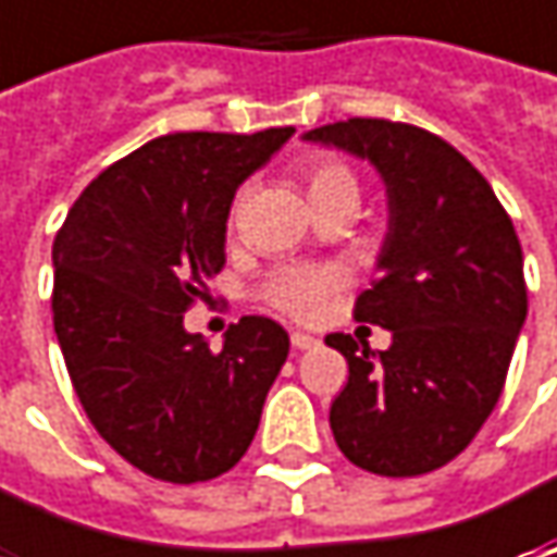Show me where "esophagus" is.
I'll return each mask as SVG.
<instances>
[{"label":"esophagus","instance_id":"obj_1","mask_svg":"<svg viewBox=\"0 0 557 557\" xmlns=\"http://www.w3.org/2000/svg\"><path fill=\"white\" fill-rule=\"evenodd\" d=\"M290 347L294 350H312V347H319V341L307 332H290Z\"/></svg>","mask_w":557,"mask_h":557}]
</instances>
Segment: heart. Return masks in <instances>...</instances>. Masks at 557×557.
Segmentation results:
<instances>
[{
    "mask_svg": "<svg viewBox=\"0 0 557 557\" xmlns=\"http://www.w3.org/2000/svg\"><path fill=\"white\" fill-rule=\"evenodd\" d=\"M300 180H304L312 210L334 207V203H350V207L359 203V176L344 158L312 154L300 163ZM334 285H337L334 269L285 267L269 278L263 297L290 319H312L322 310V304L334 290Z\"/></svg>",
    "mask_w": 557,
    "mask_h": 557,
    "instance_id": "obj_1",
    "label": "heart"
}]
</instances>
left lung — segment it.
Instances as JSON below:
<instances>
[{
    "instance_id": "left-lung-1",
    "label": "left lung",
    "mask_w": 557,
    "mask_h": 557,
    "mask_svg": "<svg viewBox=\"0 0 557 557\" xmlns=\"http://www.w3.org/2000/svg\"><path fill=\"white\" fill-rule=\"evenodd\" d=\"M304 139L372 161L391 210L381 275L354 315L394 344L372 359L350 334L325 337L350 369L329 416L334 440L381 478L437 471L496 409L527 319L511 216L468 158L421 126L350 117Z\"/></svg>"
}]
</instances>
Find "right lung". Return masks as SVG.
I'll use <instances>...</instances> for the list:
<instances>
[{
    "instance_id": "obj_1",
    "label": "right lung",
    "mask_w": 557,
    "mask_h": 557,
    "mask_svg": "<svg viewBox=\"0 0 557 557\" xmlns=\"http://www.w3.org/2000/svg\"><path fill=\"white\" fill-rule=\"evenodd\" d=\"M294 126L173 133L98 173L52 245L54 334L89 421L148 478L213 481L257 434L288 332L228 325L213 354L183 315L225 267L228 207Z\"/></svg>"
}]
</instances>
